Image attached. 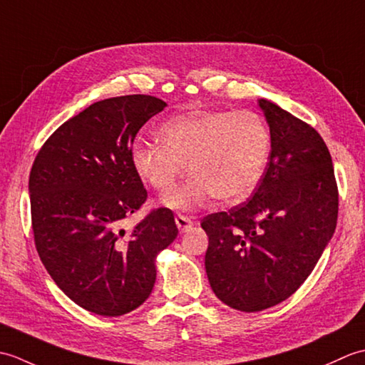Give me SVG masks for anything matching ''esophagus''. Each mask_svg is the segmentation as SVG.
Returning <instances> with one entry per match:
<instances>
[{
    "label": "esophagus",
    "instance_id": "34e87169",
    "mask_svg": "<svg viewBox=\"0 0 365 365\" xmlns=\"http://www.w3.org/2000/svg\"><path fill=\"white\" fill-rule=\"evenodd\" d=\"M175 224H177L178 230L185 232V230H188V229L192 226V220L190 218V216H185V215H177V216H175Z\"/></svg>",
    "mask_w": 365,
    "mask_h": 365
}]
</instances>
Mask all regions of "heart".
I'll return each mask as SVG.
<instances>
[{
  "label": "heart",
  "mask_w": 365,
  "mask_h": 365,
  "mask_svg": "<svg viewBox=\"0 0 365 365\" xmlns=\"http://www.w3.org/2000/svg\"><path fill=\"white\" fill-rule=\"evenodd\" d=\"M163 144L136 141L131 163L160 192L174 187L188 163L191 174L165 197L175 210H192L212 197L243 200L257 187L269 160L271 131L251 111H191L160 127Z\"/></svg>",
  "instance_id": "b5f03b06"
}]
</instances>
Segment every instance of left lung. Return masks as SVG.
Returning a JSON list of instances; mask_svg holds the SVG:
<instances>
[{
    "label": "left lung",
    "instance_id": "8db88e82",
    "mask_svg": "<svg viewBox=\"0 0 365 365\" xmlns=\"http://www.w3.org/2000/svg\"><path fill=\"white\" fill-rule=\"evenodd\" d=\"M271 131L269 161L252 196L205 216V271L224 304L273 307L312 273L336 230L339 190L331 153L314 127L259 100Z\"/></svg>",
    "mask_w": 365,
    "mask_h": 365
}]
</instances>
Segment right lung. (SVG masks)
Segmentation results:
<instances>
[{
	"label": "right lung",
	"instance_id": "add662e5",
	"mask_svg": "<svg viewBox=\"0 0 365 365\" xmlns=\"http://www.w3.org/2000/svg\"><path fill=\"white\" fill-rule=\"evenodd\" d=\"M165 106L143 94L92 103L46 139L31 168L38 257L68 298L97 315L119 317L141 306L157 279L155 257L178 234L166 207L122 229L147 200L131 145Z\"/></svg>",
	"mask_w": 365,
	"mask_h": 365
}]
</instances>
